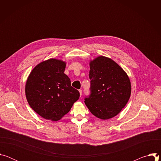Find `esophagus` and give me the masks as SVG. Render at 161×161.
Segmentation results:
<instances>
[{
	"instance_id": "34e87169",
	"label": "esophagus",
	"mask_w": 161,
	"mask_h": 161,
	"mask_svg": "<svg viewBox=\"0 0 161 161\" xmlns=\"http://www.w3.org/2000/svg\"><path fill=\"white\" fill-rule=\"evenodd\" d=\"M79 92H80V96H81V95H82V90H79Z\"/></svg>"
}]
</instances>
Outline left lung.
<instances>
[{
  "instance_id": "8db88e82",
  "label": "left lung",
  "mask_w": 161,
  "mask_h": 161,
  "mask_svg": "<svg viewBox=\"0 0 161 161\" xmlns=\"http://www.w3.org/2000/svg\"><path fill=\"white\" fill-rule=\"evenodd\" d=\"M91 94L85 103L92 114L108 120L117 116L127 104L131 94L130 79L111 58L99 56L90 60Z\"/></svg>"
}]
</instances>
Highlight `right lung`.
I'll return each mask as SVG.
<instances>
[{"instance_id": "right-lung-1", "label": "right lung", "mask_w": 161, "mask_h": 161, "mask_svg": "<svg viewBox=\"0 0 161 161\" xmlns=\"http://www.w3.org/2000/svg\"><path fill=\"white\" fill-rule=\"evenodd\" d=\"M66 62L57 58L42 61L34 67L25 84V96L32 109L44 119L60 120L80 97L64 74Z\"/></svg>"}]
</instances>
